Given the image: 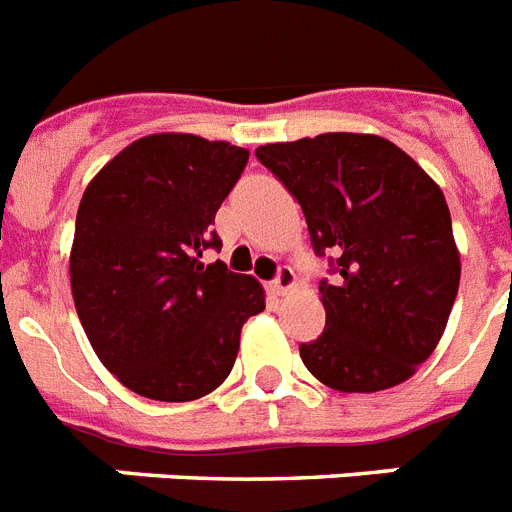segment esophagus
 I'll return each instance as SVG.
<instances>
[{
    "mask_svg": "<svg viewBox=\"0 0 512 512\" xmlns=\"http://www.w3.org/2000/svg\"><path fill=\"white\" fill-rule=\"evenodd\" d=\"M295 287V272L290 269V266H282L280 272H277V280L272 282V290L274 293L285 295L287 290H293Z\"/></svg>",
    "mask_w": 512,
    "mask_h": 512,
    "instance_id": "obj_1",
    "label": "esophagus"
}]
</instances>
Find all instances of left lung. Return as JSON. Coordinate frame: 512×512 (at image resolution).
Wrapping results in <instances>:
<instances>
[{"label": "left lung", "mask_w": 512, "mask_h": 512, "mask_svg": "<svg viewBox=\"0 0 512 512\" xmlns=\"http://www.w3.org/2000/svg\"><path fill=\"white\" fill-rule=\"evenodd\" d=\"M303 209L335 282H322L324 332L301 358L337 392L390 390L416 374L445 332L460 253L439 185L395 143L322 133L256 149Z\"/></svg>", "instance_id": "left-lung-1"}]
</instances>
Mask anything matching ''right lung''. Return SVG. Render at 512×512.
Returning <instances> with one entry per match:
<instances>
[{"label":"right lung","mask_w":512,"mask_h":512,"mask_svg":"<svg viewBox=\"0 0 512 512\" xmlns=\"http://www.w3.org/2000/svg\"><path fill=\"white\" fill-rule=\"evenodd\" d=\"M248 151L190 133H154L88 183L75 219L70 285L99 361L128 390L188 403L230 377L240 329L264 311L248 274L204 264L211 225Z\"/></svg>","instance_id":"right-lung-1"}]
</instances>
